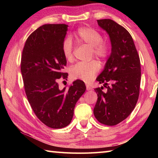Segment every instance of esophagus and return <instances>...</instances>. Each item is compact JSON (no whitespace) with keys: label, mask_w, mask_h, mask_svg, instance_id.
<instances>
[{"label":"esophagus","mask_w":158,"mask_h":158,"mask_svg":"<svg viewBox=\"0 0 158 158\" xmlns=\"http://www.w3.org/2000/svg\"><path fill=\"white\" fill-rule=\"evenodd\" d=\"M85 86H86V89H87V90H91V88H90V86L89 85V84H85Z\"/></svg>","instance_id":"1"}]
</instances>
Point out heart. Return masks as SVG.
<instances>
[{
    "label": "heart",
    "mask_w": 158,
    "mask_h": 158,
    "mask_svg": "<svg viewBox=\"0 0 158 158\" xmlns=\"http://www.w3.org/2000/svg\"><path fill=\"white\" fill-rule=\"evenodd\" d=\"M77 37L80 41L92 47V54L100 58L107 57L109 47L106 42L102 41L101 34L92 28H80L77 32ZM74 46L72 40L67 37L62 44V52L67 60L73 58ZM100 69V65L97 60L89 63H78L70 69V74L73 79H78L89 82L94 78Z\"/></svg>",
    "instance_id": "obj_1"
}]
</instances>
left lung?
Returning a JSON list of instances; mask_svg holds the SVG:
<instances>
[{"mask_svg": "<svg viewBox=\"0 0 158 158\" xmlns=\"http://www.w3.org/2000/svg\"><path fill=\"white\" fill-rule=\"evenodd\" d=\"M108 33L111 52L105 68L96 79L103 86L95 89L98 100L93 110L98 121L116 125L132 113L137 102L141 82L140 59L131 35L109 19L98 20Z\"/></svg>", "mask_w": 158, "mask_h": 158, "instance_id": "obj_1", "label": "left lung"}]
</instances>
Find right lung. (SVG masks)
<instances>
[{"mask_svg":"<svg viewBox=\"0 0 158 158\" xmlns=\"http://www.w3.org/2000/svg\"><path fill=\"white\" fill-rule=\"evenodd\" d=\"M66 24H45L26 40L21 60V72L28 100L36 116L47 126L59 129L70 123L77 102L85 91L77 79L68 89L58 88V79L68 78L63 72L67 60L62 44Z\"/></svg>","mask_w":158,"mask_h":158,"instance_id":"add662e5","label":"right lung"}]
</instances>
